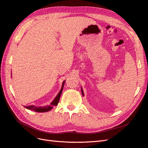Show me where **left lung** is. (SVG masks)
I'll use <instances>...</instances> for the list:
<instances>
[{
    "label": "left lung",
    "mask_w": 148,
    "mask_h": 148,
    "mask_svg": "<svg viewBox=\"0 0 148 148\" xmlns=\"http://www.w3.org/2000/svg\"><path fill=\"white\" fill-rule=\"evenodd\" d=\"M81 92H82V95H84V93H83V91L82 89H81Z\"/></svg>",
    "instance_id": "8db88e82"
}]
</instances>
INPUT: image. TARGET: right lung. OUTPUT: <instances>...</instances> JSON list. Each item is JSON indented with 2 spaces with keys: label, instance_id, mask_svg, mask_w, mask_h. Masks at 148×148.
<instances>
[{
  "label": "right lung",
  "instance_id": "right-lung-1",
  "mask_svg": "<svg viewBox=\"0 0 148 148\" xmlns=\"http://www.w3.org/2000/svg\"><path fill=\"white\" fill-rule=\"evenodd\" d=\"M65 81H64V83L62 84V88L60 91V92L58 93V94L55 97V99H54V100L51 103V105L49 106H45V107H37V106H25V108L29 109V110H32V111H35L36 112H47V111H49L51 110L53 107H54L55 106H57L58 102H59V100L60 98V95L62 94V90H63V88H64V84Z\"/></svg>",
  "mask_w": 148,
  "mask_h": 148
}]
</instances>
